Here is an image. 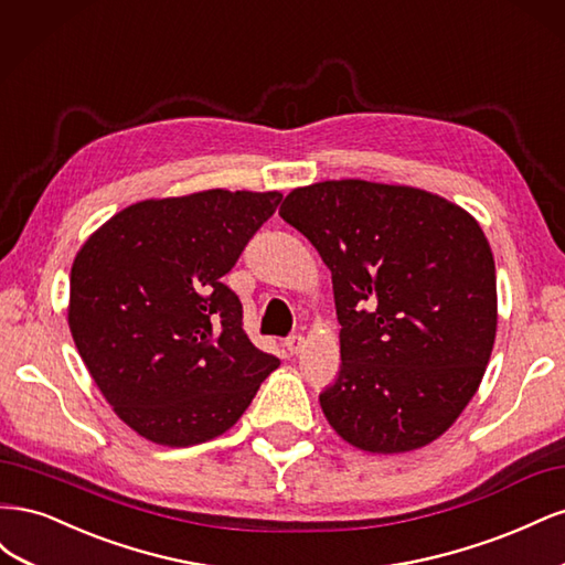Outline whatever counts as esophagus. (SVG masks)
<instances>
[{
	"label": "esophagus",
	"mask_w": 565,
	"mask_h": 565,
	"mask_svg": "<svg viewBox=\"0 0 565 565\" xmlns=\"http://www.w3.org/2000/svg\"><path fill=\"white\" fill-rule=\"evenodd\" d=\"M303 344H306V341H303V337L301 334H289L287 339H285V349L289 351V353H299L301 349H303Z\"/></svg>",
	"instance_id": "esophagus-1"
}]
</instances>
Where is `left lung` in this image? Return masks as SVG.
Segmentation results:
<instances>
[{
	"label": "left lung",
	"instance_id": "obj_1",
	"mask_svg": "<svg viewBox=\"0 0 565 565\" xmlns=\"http://www.w3.org/2000/svg\"><path fill=\"white\" fill-rule=\"evenodd\" d=\"M332 270L341 347L322 413L351 446L407 452L473 398L498 330L494 259L478 221L409 185L295 188L280 207Z\"/></svg>",
	"mask_w": 565,
	"mask_h": 565
}]
</instances>
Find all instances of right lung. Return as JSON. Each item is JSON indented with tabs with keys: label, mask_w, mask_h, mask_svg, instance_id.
<instances>
[{
	"label": "right lung",
	"mask_w": 565,
	"mask_h": 565,
	"mask_svg": "<svg viewBox=\"0 0 565 565\" xmlns=\"http://www.w3.org/2000/svg\"><path fill=\"white\" fill-rule=\"evenodd\" d=\"M282 195L202 191L143 200L106 221L75 256L67 322L117 417L169 448L228 431L280 365L243 330L221 278Z\"/></svg>",
	"instance_id": "add662e5"
}]
</instances>
